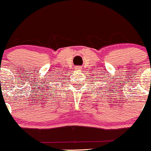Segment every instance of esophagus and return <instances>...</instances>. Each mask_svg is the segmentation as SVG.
I'll return each mask as SVG.
<instances>
[{"instance_id":"esophagus-1","label":"esophagus","mask_w":151,"mask_h":151,"mask_svg":"<svg viewBox=\"0 0 151 151\" xmlns=\"http://www.w3.org/2000/svg\"><path fill=\"white\" fill-rule=\"evenodd\" d=\"M80 70H82V68H81V66H77L75 68V71H80Z\"/></svg>"}]
</instances>
